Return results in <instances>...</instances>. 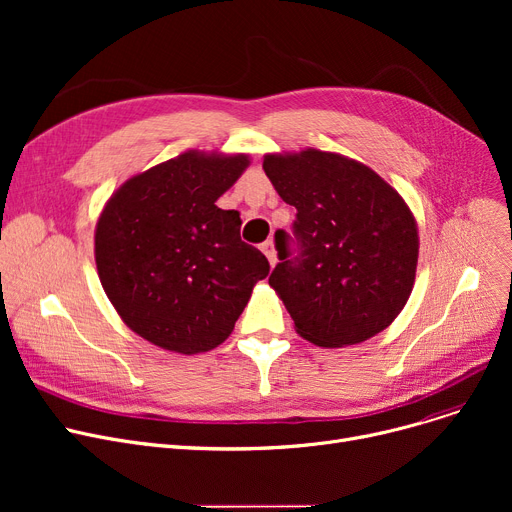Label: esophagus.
Masks as SVG:
<instances>
[{
  "instance_id": "obj_1",
  "label": "esophagus",
  "mask_w": 512,
  "mask_h": 512,
  "mask_svg": "<svg viewBox=\"0 0 512 512\" xmlns=\"http://www.w3.org/2000/svg\"><path fill=\"white\" fill-rule=\"evenodd\" d=\"M261 251L265 253V257H267V261H270L272 267L278 263V253H276V247H274L272 240H265L261 245Z\"/></svg>"
}]
</instances>
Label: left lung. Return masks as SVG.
<instances>
[{"mask_svg": "<svg viewBox=\"0 0 512 512\" xmlns=\"http://www.w3.org/2000/svg\"><path fill=\"white\" fill-rule=\"evenodd\" d=\"M276 193L297 207L301 255L280 263L270 286L315 346L342 348L386 330L405 309L417 274L419 230L407 201L380 174L332 151L265 153Z\"/></svg>", "mask_w": 512, "mask_h": 512, "instance_id": "1", "label": "left lung"}]
</instances>
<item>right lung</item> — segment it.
I'll return each mask as SVG.
<instances>
[{
  "mask_svg": "<svg viewBox=\"0 0 512 512\" xmlns=\"http://www.w3.org/2000/svg\"><path fill=\"white\" fill-rule=\"evenodd\" d=\"M249 164L247 153L188 149L130 176L99 213L95 265L107 299L164 351L220 346L270 272L240 240V213L215 205Z\"/></svg>",
  "mask_w": 512,
  "mask_h": 512,
  "instance_id": "1",
  "label": "right lung"
}]
</instances>
